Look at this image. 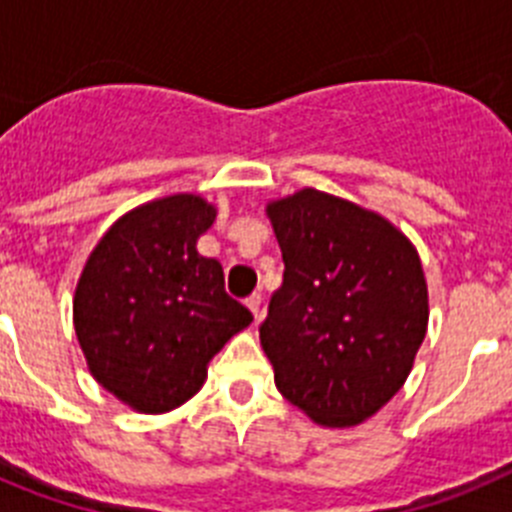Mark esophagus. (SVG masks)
<instances>
[{
  "instance_id": "obj_1",
  "label": "esophagus",
  "mask_w": 512,
  "mask_h": 512,
  "mask_svg": "<svg viewBox=\"0 0 512 512\" xmlns=\"http://www.w3.org/2000/svg\"><path fill=\"white\" fill-rule=\"evenodd\" d=\"M246 305H248V310L253 312V318H256V323H259V318H261V295H251L246 300Z\"/></svg>"
}]
</instances>
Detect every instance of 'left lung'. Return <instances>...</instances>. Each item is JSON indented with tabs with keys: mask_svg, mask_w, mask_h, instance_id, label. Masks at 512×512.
<instances>
[{
	"mask_svg": "<svg viewBox=\"0 0 512 512\" xmlns=\"http://www.w3.org/2000/svg\"><path fill=\"white\" fill-rule=\"evenodd\" d=\"M266 215L284 282L259 325L274 384L325 428H351L400 392L428 328L410 238L379 212L305 187Z\"/></svg>",
	"mask_w": 512,
	"mask_h": 512,
	"instance_id": "8db88e82",
	"label": "left lung"
}]
</instances>
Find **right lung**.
Returning a JSON list of instances; mask_svg holds the SVG:
<instances>
[{
    "instance_id": "add662e5",
    "label": "right lung",
    "mask_w": 512,
    "mask_h": 512,
    "mask_svg": "<svg viewBox=\"0 0 512 512\" xmlns=\"http://www.w3.org/2000/svg\"><path fill=\"white\" fill-rule=\"evenodd\" d=\"M217 207L169 194L117 217L81 269L74 330L89 374L122 405L169 413L202 390L212 356L253 320L197 251Z\"/></svg>"
}]
</instances>
